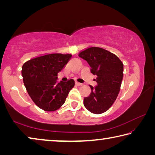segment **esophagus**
<instances>
[{
  "instance_id": "1",
  "label": "esophagus",
  "mask_w": 155,
  "mask_h": 155,
  "mask_svg": "<svg viewBox=\"0 0 155 155\" xmlns=\"http://www.w3.org/2000/svg\"><path fill=\"white\" fill-rule=\"evenodd\" d=\"M75 84L76 85H77V86H81L83 85L82 83H78V82H75Z\"/></svg>"
}]
</instances>
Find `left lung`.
<instances>
[{"mask_svg":"<svg viewBox=\"0 0 155 155\" xmlns=\"http://www.w3.org/2000/svg\"><path fill=\"white\" fill-rule=\"evenodd\" d=\"M81 58L91 67V72L96 75L97 85L90 86V95L85 97L83 104L92 114L107 111L116 100L123 78L122 62L115 54L99 47H90L81 52Z\"/></svg>","mask_w":155,"mask_h":155,"instance_id":"obj_1","label":"left lung"}]
</instances>
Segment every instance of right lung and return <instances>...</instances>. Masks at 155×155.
Wrapping results in <instances>:
<instances>
[{
    "label": "right lung",
    "mask_w": 155,
    "mask_h": 155,
    "mask_svg": "<svg viewBox=\"0 0 155 155\" xmlns=\"http://www.w3.org/2000/svg\"><path fill=\"white\" fill-rule=\"evenodd\" d=\"M72 54L52 53L28 60L22 65L23 81L28 95L37 106L54 111L64 104L74 81L57 82V74L71 59Z\"/></svg>",
    "instance_id": "obj_1"
}]
</instances>
